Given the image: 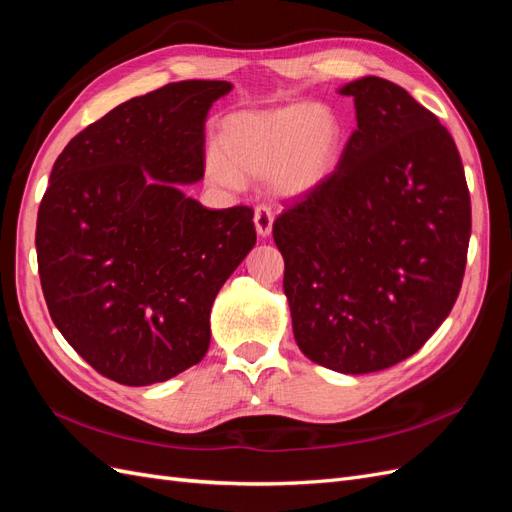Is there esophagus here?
Wrapping results in <instances>:
<instances>
[{
  "label": "esophagus",
  "instance_id": "34e87169",
  "mask_svg": "<svg viewBox=\"0 0 512 512\" xmlns=\"http://www.w3.org/2000/svg\"><path fill=\"white\" fill-rule=\"evenodd\" d=\"M254 224H256V232L260 237H269L273 230V211L267 205H258L254 209Z\"/></svg>",
  "mask_w": 512,
  "mask_h": 512
}]
</instances>
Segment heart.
<instances>
[{"label":"heart","instance_id":"b5f03b06","mask_svg":"<svg viewBox=\"0 0 512 512\" xmlns=\"http://www.w3.org/2000/svg\"><path fill=\"white\" fill-rule=\"evenodd\" d=\"M344 151V123L331 106L292 102L269 111H243L222 121L218 151L205 175L218 188H239L243 177L265 175L280 198H303L327 183Z\"/></svg>","mask_w":512,"mask_h":512}]
</instances>
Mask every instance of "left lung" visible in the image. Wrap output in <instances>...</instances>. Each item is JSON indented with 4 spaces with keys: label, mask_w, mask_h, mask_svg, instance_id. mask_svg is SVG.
<instances>
[{
    "label": "left lung",
    "mask_w": 512,
    "mask_h": 512,
    "mask_svg": "<svg viewBox=\"0 0 512 512\" xmlns=\"http://www.w3.org/2000/svg\"><path fill=\"white\" fill-rule=\"evenodd\" d=\"M333 177L273 222L301 352L339 374L408 359L451 314L472 230L453 136L404 87L363 76Z\"/></svg>",
    "instance_id": "1"
}]
</instances>
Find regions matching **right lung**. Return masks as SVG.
<instances>
[{"mask_svg": "<svg viewBox=\"0 0 512 512\" xmlns=\"http://www.w3.org/2000/svg\"><path fill=\"white\" fill-rule=\"evenodd\" d=\"M226 81L168 83L76 134L38 209V273L66 342L104 378L147 386L203 361L211 305L256 243L250 207L181 192L205 175Z\"/></svg>", "mask_w": 512, "mask_h": 512, "instance_id": "right-lung-1", "label": "right lung"}]
</instances>
